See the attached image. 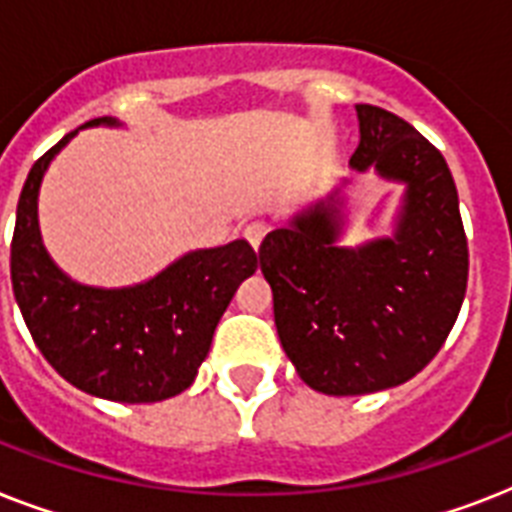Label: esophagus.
I'll list each match as a JSON object with an SVG mask.
<instances>
[{
    "label": "esophagus",
    "instance_id": "obj_1",
    "mask_svg": "<svg viewBox=\"0 0 512 512\" xmlns=\"http://www.w3.org/2000/svg\"><path fill=\"white\" fill-rule=\"evenodd\" d=\"M265 233H268V223H263V220H255V223H249L247 228H244V236H247V241L255 249L263 244Z\"/></svg>",
    "mask_w": 512,
    "mask_h": 512
}]
</instances>
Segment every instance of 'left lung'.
I'll use <instances>...</instances> for the list:
<instances>
[{"instance_id": "left-lung-1", "label": "left lung", "mask_w": 512, "mask_h": 512, "mask_svg": "<svg viewBox=\"0 0 512 512\" xmlns=\"http://www.w3.org/2000/svg\"><path fill=\"white\" fill-rule=\"evenodd\" d=\"M350 170L404 185L393 233L356 247L348 177L260 244L281 348L308 388L364 396L412 380L452 332L468 287V239L441 151L385 108L356 106Z\"/></svg>"}]
</instances>
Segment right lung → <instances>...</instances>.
<instances>
[{
	"label": "right lung",
	"instance_id": "add662e5",
	"mask_svg": "<svg viewBox=\"0 0 512 512\" xmlns=\"http://www.w3.org/2000/svg\"><path fill=\"white\" fill-rule=\"evenodd\" d=\"M87 127H122L100 116ZM68 132L31 167L20 191L10 247L12 292L28 332L52 369L74 388L119 404L164 401L196 380L217 321L244 279L257 271L255 249L236 239L191 249L132 287H90L60 271L39 231V188Z\"/></svg>",
	"mask_w": 512,
	"mask_h": 512
}]
</instances>
